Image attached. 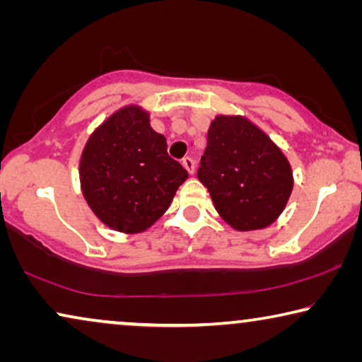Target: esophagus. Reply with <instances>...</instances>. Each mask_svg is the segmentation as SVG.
<instances>
[{
    "mask_svg": "<svg viewBox=\"0 0 362 362\" xmlns=\"http://www.w3.org/2000/svg\"><path fill=\"white\" fill-rule=\"evenodd\" d=\"M181 165L186 168V170H187V173H189V175H192V173H194V168H196V165H194V160H192L191 156H186V158H182Z\"/></svg>",
    "mask_w": 362,
    "mask_h": 362,
    "instance_id": "esophagus-1",
    "label": "esophagus"
}]
</instances>
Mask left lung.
I'll return each instance as SVG.
<instances>
[{"label":"left lung","instance_id":"8db88e82","mask_svg":"<svg viewBox=\"0 0 362 362\" xmlns=\"http://www.w3.org/2000/svg\"><path fill=\"white\" fill-rule=\"evenodd\" d=\"M197 177L219 216L240 232L274 224L293 189L284 151L242 115H217L211 122Z\"/></svg>","mask_w":362,"mask_h":362}]
</instances>
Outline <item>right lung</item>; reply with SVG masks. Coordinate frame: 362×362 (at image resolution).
Masks as SVG:
<instances>
[{"mask_svg": "<svg viewBox=\"0 0 362 362\" xmlns=\"http://www.w3.org/2000/svg\"><path fill=\"white\" fill-rule=\"evenodd\" d=\"M166 148L140 105L118 108L88 136L78 163L81 189L107 227L138 234L168 211L187 171Z\"/></svg>", "mask_w": 362, "mask_h": 362, "instance_id": "obj_1", "label": "right lung"}]
</instances>
